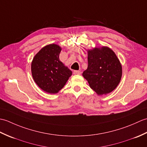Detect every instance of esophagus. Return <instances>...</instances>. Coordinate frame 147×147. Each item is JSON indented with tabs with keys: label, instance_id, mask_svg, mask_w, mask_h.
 Instances as JSON below:
<instances>
[{
	"label": "esophagus",
	"instance_id": "34e87169",
	"mask_svg": "<svg viewBox=\"0 0 147 147\" xmlns=\"http://www.w3.org/2000/svg\"><path fill=\"white\" fill-rule=\"evenodd\" d=\"M74 74H81V71L75 70V71H74Z\"/></svg>",
	"mask_w": 147,
	"mask_h": 147
}]
</instances>
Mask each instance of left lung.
<instances>
[{"label": "left lung", "mask_w": 147, "mask_h": 147, "mask_svg": "<svg viewBox=\"0 0 147 147\" xmlns=\"http://www.w3.org/2000/svg\"><path fill=\"white\" fill-rule=\"evenodd\" d=\"M88 63L83 76L97 94H107L116 88L121 79L122 66L111 49L103 47L88 51Z\"/></svg>", "instance_id": "8db88e82"}]
</instances>
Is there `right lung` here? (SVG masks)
<instances>
[{"label":"right lung","instance_id":"add662e5","mask_svg":"<svg viewBox=\"0 0 147 147\" xmlns=\"http://www.w3.org/2000/svg\"><path fill=\"white\" fill-rule=\"evenodd\" d=\"M60 47L51 44L42 48L32 63L33 80L40 88L49 93H56L65 85L72 71L59 60Z\"/></svg>","mask_w":147,"mask_h":147}]
</instances>
